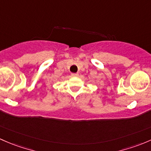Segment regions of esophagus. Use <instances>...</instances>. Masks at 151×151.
<instances>
[{
    "instance_id": "34e87169",
    "label": "esophagus",
    "mask_w": 151,
    "mask_h": 151,
    "mask_svg": "<svg viewBox=\"0 0 151 151\" xmlns=\"http://www.w3.org/2000/svg\"><path fill=\"white\" fill-rule=\"evenodd\" d=\"M71 76H73V77H76V76H78V73H71Z\"/></svg>"
}]
</instances>
